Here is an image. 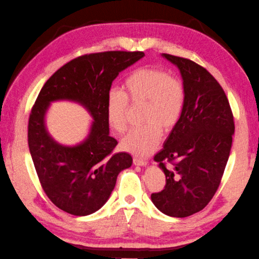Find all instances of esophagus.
<instances>
[{
  "label": "esophagus",
  "mask_w": 259,
  "mask_h": 259,
  "mask_svg": "<svg viewBox=\"0 0 259 259\" xmlns=\"http://www.w3.org/2000/svg\"><path fill=\"white\" fill-rule=\"evenodd\" d=\"M133 163L134 165H138V166H146L148 164V162L146 159H142V158H138V157H134L133 158Z\"/></svg>",
  "instance_id": "obj_1"
}]
</instances>
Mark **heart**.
<instances>
[{
	"label": "heart",
	"instance_id": "1",
	"mask_svg": "<svg viewBox=\"0 0 259 259\" xmlns=\"http://www.w3.org/2000/svg\"><path fill=\"white\" fill-rule=\"evenodd\" d=\"M128 100L132 105L143 103L145 125L122 139L121 148L138 156L151 154L162 137V127L169 131L179 120L185 104L184 84L176 77L154 67L133 71L124 82V94L111 91L107 97V118L110 127L122 134L127 128Z\"/></svg>",
	"mask_w": 259,
	"mask_h": 259
}]
</instances>
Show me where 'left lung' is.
Returning <instances> with one entry per match:
<instances>
[{"mask_svg":"<svg viewBox=\"0 0 259 259\" xmlns=\"http://www.w3.org/2000/svg\"><path fill=\"white\" fill-rule=\"evenodd\" d=\"M162 56L180 71L185 104L154 157L166 185L151 194V201L160 212L185 218L204 209L217 192L230 157L234 119L225 92L204 67L187 58Z\"/></svg>","mask_w":259,"mask_h":259,"instance_id":"1","label":"left lung"}]
</instances>
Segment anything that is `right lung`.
I'll return each instance as SVG.
<instances>
[{
  "mask_svg": "<svg viewBox=\"0 0 259 259\" xmlns=\"http://www.w3.org/2000/svg\"><path fill=\"white\" fill-rule=\"evenodd\" d=\"M143 56L142 52L83 55L55 72L39 93L28 120L29 152L47 196L67 213L100 210L118 175L133 163L127 152L112 154L118 142L109 134L107 97L118 74ZM57 100L78 103L93 118L88 137L77 145H62L46 130V111Z\"/></svg>",
  "mask_w": 259,
  "mask_h": 259,
  "instance_id": "add662e5",
  "label": "right lung"
}]
</instances>
